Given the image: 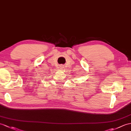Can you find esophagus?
<instances>
[{
  "instance_id": "obj_1",
  "label": "esophagus",
  "mask_w": 131,
  "mask_h": 131,
  "mask_svg": "<svg viewBox=\"0 0 131 131\" xmlns=\"http://www.w3.org/2000/svg\"><path fill=\"white\" fill-rule=\"evenodd\" d=\"M63 68H64V66H63V65H61V66H60V69L62 70V69H63Z\"/></svg>"
}]
</instances>
